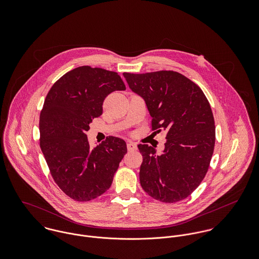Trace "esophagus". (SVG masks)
Here are the masks:
<instances>
[{
  "mask_svg": "<svg viewBox=\"0 0 259 259\" xmlns=\"http://www.w3.org/2000/svg\"><path fill=\"white\" fill-rule=\"evenodd\" d=\"M126 147H127L128 151H134V150H137V149H138V146H137V144H135V143H133V142L127 143Z\"/></svg>",
  "mask_w": 259,
  "mask_h": 259,
  "instance_id": "obj_1",
  "label": "esophagus"
}]
</instances>
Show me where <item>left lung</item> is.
<instances>
[{
  "instance_id": "8db88e82",
  "label": "left lung",
  "mask_w": 259,
  "mask_h": 259,
  "mask_svg": "<svg viewBox=\"0 0 259 259\" xmlns=\"http://www.w3.org/2000/svg\"><path fill=\"white\" fill-rule=\"evenodd\" d=\"M130 89L142 97L153 131L166 132L162 153L139 145L140 182L152 198L172 203L186 198L204 179L215 144V125L203 92L172 71L123 73Z\"/></svg>"
}]
</instances>
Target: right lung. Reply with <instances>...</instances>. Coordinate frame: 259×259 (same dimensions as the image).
<instances>
[{"mask_svg": "<svg viewBox=\"0 0 259 259\" xmlns=\"http://www.w3.org/2000/svg\"><path fill=\"white\" fill-rule=\"evenodd\" d=\"M124 90L116 73L82 66L64 74L47 95L39 146L54 181L76 201L105 193L127 151L125 142L115 137L91 148L85 135L92 120L103 113L106 97Z\"/></svg>", "mask_w": 259, "mask_h": 259, "instance_id": "add662e5", "label": "right lung"}]
</instances>
